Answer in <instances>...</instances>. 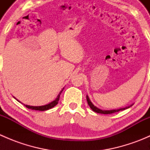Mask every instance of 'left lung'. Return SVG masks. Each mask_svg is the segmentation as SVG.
<instances>
[{
    "mask_svg": "<svg viewBox=\"0 0 150 150\" xmlns=\"http://www.w3.org/2000/svg\"><path fill=\"white\" fill-rule=\"evenodd\" d=\"M86 99H87V102H88V104L89 107H91V109L93 111H94L95 112H97V113H101V114H112V113H115V112H119V111H122V110H125V109H128L129 108V107H131V106L133 105V104H131L130 106H128V107H123V108H120V109H115V110H101V109L98 108V107H96V106H94L92 103L91 102L90 99H89L88 96V95H86Z\"/></svg>",
    "mask_w": 150,
    "mask_h": 150,
    "instance_id": "left-lung-1",
    "label": "left lung"
}]
</instances>
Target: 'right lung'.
Listing matches in <instances>:
<instances>
[{"label": "right lung", "mask_w": 150, "mask_h": 150, "mask_svg": "<svg viewBox=\"0 0 150 150\" xmlns=\"http://www.w3.org/2000/svg\"><path fill=\"white\" fill-rule=\"evenodd\" d=\"M64 88H63L62 90L61 91L59 92V93L58 94V96H57V97L55 99H54L53 102H50L49 104H47L46 105H43V106H30V105H27V104H24V105L25 106V107H27V108L28 109H31V110H39V111H45V110H49V109H51L52 107H54V106L57 105V104H58V102L59 100V97H60V94L62 93V91L64 90ZM15 98V97H14ZM16 99V98H15ZM17 100V99H16ZM18 102H19V100H17Z\"/></svg>", "instance_id": "right-lung-1"}]
</instances>
